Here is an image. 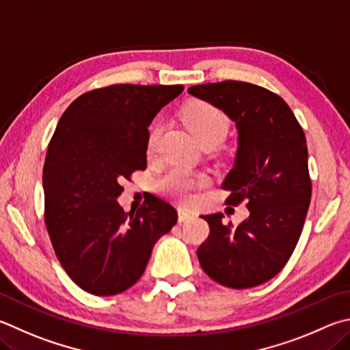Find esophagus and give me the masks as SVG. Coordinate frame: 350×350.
Returning a JSON list of instances; mask_svg holds the SVG:
<instances>
[{
    "instance_id": "esophagus-1",
    "label": "esophagus",
    "mask_w": 350,
    "mask_h": 350,
    "mask_svg": "<svg viewBox=\"0 0 350 350\" xmlns=\"http://www.w3.org/2000/svg\"><path fill=\"white\" fill-rule=\"evenodd\" d=\"M177 214H179V221L183 224V221H189L194 219V213L193 211H188L185 208H179L177 209Z\"/></svg>"
}]
</instances>
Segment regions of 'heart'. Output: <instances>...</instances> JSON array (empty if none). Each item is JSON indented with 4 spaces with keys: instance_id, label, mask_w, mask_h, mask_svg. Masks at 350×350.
<instances>
[{
    "instance_id": "heart-1",
    "label": "heart",
    "mask_w": 350,
    "mask_h": 350,
    "mask_svg": "<svg viewBox=\"0 0 350 350\" xmlns=\"http://www.w3.org/2000/svg\"><path fill=\"white\" fill-rule=\"evenodd\" d=\"M182 118L187 129L194 136L196 141L199 142V145H217L224 141L228 130H230V122H228V118L224 111H220L217 107L211 104L203 103V100H191V103L187 104L185 109H183ZM156 135L157 131L151 133L148 141L150 150L153 148ZM197 182H203L202 177L196 179L187 171L173 168L159 177L156 187L159 191L170 197V199H174L177 202H188L191 199Z\"/></svg>"
}]
</instances>
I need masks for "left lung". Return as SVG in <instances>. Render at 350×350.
<instances>
[{
    "instance_id": "left-lung-1",
    "label": "left lung",
    "mask_w": 350,
    "mask_h": 350,
    "mask_svg": "<svg viewBox=\"0 0 350 350\" xmlns=\"http://www.w3.org/2000/svg\"><path fill=\"white\" fill-rule=\"evenodd\" d=\"M188 93L236 124V157L221 188L231 191L230 205L245 202L250 211L237 226L221 213L202 215L209 236L197 257L217 283L254 288L283 269L300 239L312 194L306 137L289 105L263 87L224 81Z\"/></svg>"
}]
</instances>
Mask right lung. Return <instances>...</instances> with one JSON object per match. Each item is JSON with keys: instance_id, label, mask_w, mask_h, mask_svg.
Returning a JSON list of instances; mask_svg holds the SVG:
<instances>
[{"instance_id": "obj_1", "label": "right lung", "mask_w": 350, "mask_h": 350, "mask_svg": "<svg viewBox=\"0 0 350 350\" xmlns=\"http://www.w3.org/2000/svg\"><path fill=\"white\" fill-rule=\"evenodd\" d=\"M183 85L119 84L84 93L62 114L42 171L46 225L68 277L109 297L142 277L156 241L177 221L153 196L136 214L124 211L120 182L147 168L148 126Z\"/></svg>"}]
</instances>
